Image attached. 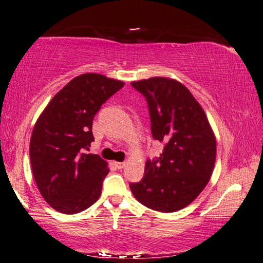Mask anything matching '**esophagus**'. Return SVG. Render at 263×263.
I'll return each instance as SVG.
<instances>
[{
    "mask_svg": "<svg viewBox=\"0 0 263 263\" xmlns=\"http://www.w3.org/2000/svg\"><path fill=\"white\" fill-rule=\"evenodd\" d=\"M116 167L118 168V169H123L125 165H126V163H125V162H116Z\"/></svg>",
    "mask_w": 263,
    "mask_h": 263,
    "instance_id": "34e87169",
    "label": "esophagus"
}]
</instances>
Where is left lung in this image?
I'll return each instance as SVG.
<instances>
[{
	"instance_id": "left-lung-1",
	"label": "left lung",
	"mask_w": 263,
	"mask_h": 263,
	"mask_svg": "<svg viewBox=\"0 0 263 263\" xmlns=\"http://www.w3.org/2000/svg\"><path fill=\"white\" fill-rule=\"evenodd\" d=\"M147 103L151 135L163 143L160 157L146 160L144 176L130 188L137 200L175 212L201 193L216 162V138L204 109L183 84L164 77L132 82Z\"/></svg>"
}]
</instances>
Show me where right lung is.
I'll return each mask as SVG.
<instances>
[{
    "label": "right lung",
    "mask_w": 263,
    "mask_h": 263,
    "mask_svg": "<svg viewBox=\"0 0 263 263\" xmlns=\"http://www.w3.org/2000/svg\"><path fill=\"white\" fill-rule=\"evenodd\" d=\"M124 82L99 73H83L53 96L33 128L29 157L40 194L61 213L72 214L98 200L108 168L88 154L91 127L101 106Z\"/></svg>",
    "instance_id": "obj_1"
}]
</instances>
